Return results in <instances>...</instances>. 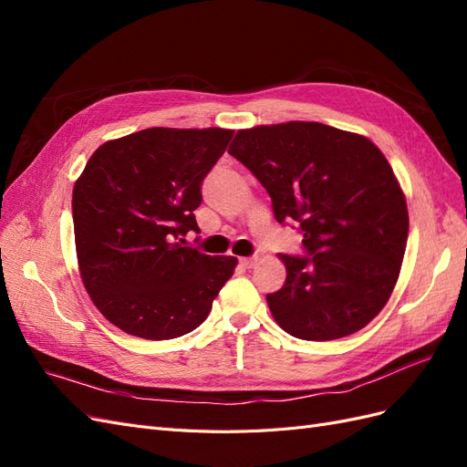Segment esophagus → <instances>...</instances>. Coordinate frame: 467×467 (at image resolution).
I'll return each mask as SVG.
<instances>
[{"mask_svg": "<svg viewBox=\"0 0 467 467\" xmlns=\"http://www.w3.org/2000/svg\"><path fill=\"white\" fill-rule=\"evenodd\" d=\"M257 257L255 255H253V257H242V259H239V263H242L245 268H253V266H255L257 265Z\"/></svg>", "mask_w": 467, "mask_h": 467, "instance_id": "obj_1", "label": "esophagus"}]
</instances>
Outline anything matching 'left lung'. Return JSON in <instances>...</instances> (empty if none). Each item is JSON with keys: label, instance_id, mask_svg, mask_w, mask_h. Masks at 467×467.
<instances>
[{"label": "left lung", "instance_id": "left-lung-1", "mask_svg": "<svg viewBox=\"0 0 467 467\" xmlns=\"http://www.w3.org/2000/svg\"><path fill=\"white\" fill-rule=\"evenodd\" d=\"M266 189L278 223L306 255H285L286 280L266 294L282 329L331 341L368 325L389 300L407 245L405 196L368 138L321 122L239 130L228 150Z\"/></svg>", "mask_w": 467, "mask_h": 467}]
</instances>
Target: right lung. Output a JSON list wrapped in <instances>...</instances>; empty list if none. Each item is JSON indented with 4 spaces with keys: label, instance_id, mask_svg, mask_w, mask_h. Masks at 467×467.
Returning <instances> with one entry per match:
<instances>
[{
    "label": "right lung",
    "instance_id": "1",
    "mask_svg": "<svg viewBox=\"0 0 467 467\" xmlns=\"http://www.w3.org/2000/svg\"><path fill=\"white\" fill-rule=\"evenodd\" d=\"M234 130L146 129L99 148L76 181L72 214L81 280L112 325L163 341L208 317L235 257L185 245L201 234V182Z\"/></svg>",
    "mask_w": 467,
    "mask_h": 467
}]
</instances>
